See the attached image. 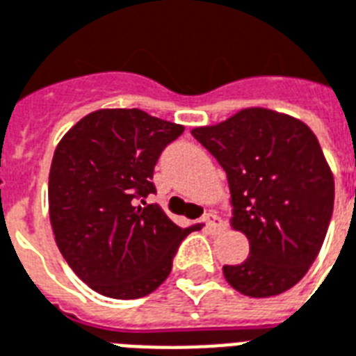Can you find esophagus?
I'll return each instance as SVG.
<instances>
[{
	"label": "esophagus",
	"mask_w": 356,
	"mask_h": 356,
	"mask_svg": "<svg viewBox=\"0 0 356 356\" xmlns=\"http://www.w3.org/2000/svg\"><path fill=\"white\" fill-rule=\"evenodd\" d=\"M200 221H202L204 228H206V230H209V232H213V230H217V227L221 225V219H219V217H217L216 213H206V216H204L202 219H200Z\"/></svg>",
	"instance_id": "esophagus-1"
}]
</instances>
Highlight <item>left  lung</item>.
<instances>
[{"mask_svg":"<svg viewBox=\"0 0 356 356\" xmlns=\"http://www.w3.org/2000/svg\"><path fill=\"white\" fill-rule=\"evenodd\" d=\"M191 134L227 172L230 225L249 239V256L222 267L227 282L249 297L293 288L319 254L334 206L318 137L299 118L266 107Z\"/></svg>","mask_w":356,"mask_h":356,"instance_id":"obj_1","label":"left lung"}]
</instances>
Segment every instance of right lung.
<instances>
[{
	"instance_id": "right-lung-1",
	"label": "right lung",
	"mask_w": 356,
	"mask_h": 356,
	"mask_svg": "<svg viewBox=\"0 0 356 356\" xmlns=\"http://www.w3.org/2000/svg\"><path fill=\"white\" fill-rule=\"evenodd\" d=\"M184 126L140 109H98L68 129L49 169L55 243L89 288L111 299H139L169 277L180 228L158 204L154 167Z\"/></svg>"
}]
</instances>
